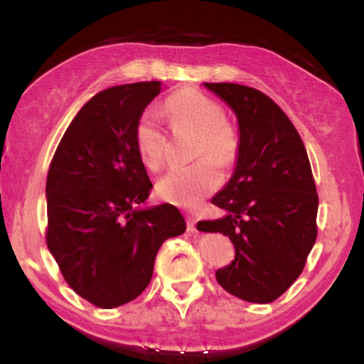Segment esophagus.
I'll return each instance as SVG.
<instances>
[{
  "mask_svg": "<svg viewBox=\"0 0 364 364\" xmlns=\"http://www.w3.org/2000/svg\"><path fill=\"white\" fill-rule=\"evenodd\" d=\"M186 228L188 231H196V217L186 214Z\"/></svg>",
  "mask_w": 364,
  "mask_h": 364,
  "instance_id": "1",
  "label": "esophagus"
}]
</instances>
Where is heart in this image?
Segmentation results:
<instances>
[{
    "label": "heart",
    "mask_w": 364,
    "mask_h": 364,
    "mask_svg": "<svg viewBox=\"0 0 364 364\" xmlns=\"http://www.w3.org/2000/svg\"><path fill=\"white\" fill-rule=\"evenodd\" d=\"M162 111L173 129H195L193 157L198 161L169 171L159 179L157 193L174 205L195 207L223 183L219 166L229 169L236 164L241 149L240 133L231 121L224 118L223 104L195 89L174 92L166 99ZM135 145L145 168L150 171L164 168L166 135L152 111H145L136 121Z\"/></svg>",
    "instance_id": "b5f03b06"
}]
</instances>
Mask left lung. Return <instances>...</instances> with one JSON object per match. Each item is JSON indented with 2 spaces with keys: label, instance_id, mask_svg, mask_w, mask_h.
<instances>
[{
  "label": "left lung",
  "instance_id": "1",
  "mask_svg": "<svg viewBox=\"0 0 364 364\" xmlns=\"http://www.w3.org/2000/svg\"><path fill=\"white\" fill-rule=\"evenodd\" d=\"M236 112L240 157L231 181L212 203L223 219L196 229L220 232L236 250L217 270L225 291L250 303H272L303 272L316 241L318 193L298 129L269 95L240 83H205Z\"/></svg>",
  "mask_w": 364,
  "mask_h": 364
}]
</instances>
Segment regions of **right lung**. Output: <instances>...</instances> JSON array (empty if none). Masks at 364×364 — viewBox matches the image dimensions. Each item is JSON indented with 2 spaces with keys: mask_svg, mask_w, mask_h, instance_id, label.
<instances>
[{
  "mask_svg": "<svg viewBox=\"0 0 364 364\" xmlns=\"http://www.w3.org/2000/svg\"><path fill=\"white\" fill-rule=\"evenodd\" d=\"M162 82L99 92L78 111L46 181V243L68 286L94 306H121L149 286L156 255L186 223L171 203L136 210L150 183L135 124Z\"/></svg>",
  "mask_w": 364,
  "mask_h": 364,
  "instance_id": "obj_1",
  "label": "right lung"
}]
</instances>
